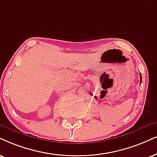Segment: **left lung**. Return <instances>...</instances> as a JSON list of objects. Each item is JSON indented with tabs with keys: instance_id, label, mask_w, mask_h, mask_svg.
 <instances>
[{
	"instance_id": "left-lung-1",
	"label": "left lung",
	"mask_w": 157,
	"mask_h": 157,
	"mask_svg": "<svg viewBox=\"0 0 157 157\" xmlns=\"http://www.w3.org/2000/svg\"><path fill=\"white\" fill-rule=\"evenodd\" d=\"M140 83H141V81H142V77H141V74H140Z\"/></svg>"
}]
</instances>
